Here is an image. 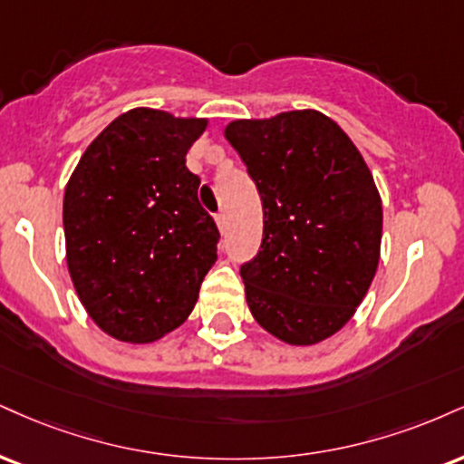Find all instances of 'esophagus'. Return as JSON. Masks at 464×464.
Listing matches in <instances>:
<instances>
[{
    "instance_id": "34e87169",
    "label": "esophagus",
    "mask_w": 464,
    "mask_h": 464,
    "mask_svg": "<svg viewBox=\"0 0 464 464\" xmlns=\"http://www.w3.org/2000/svg\"><path fill=\"white\" fill-rule=\"evenodd\" d=\"M216 225H218V228H220V233H227V228H228L227 216L225 214H216Z\"/></svg>"
}]
</instances>
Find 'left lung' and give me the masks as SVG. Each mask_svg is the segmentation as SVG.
<instances>
[{"label": "left lung", "mask_w": 464, "mask_h": 464, "mask_svg": "<svg viewBox=\"0 0 464 464\" xmlns=\"http://www.w3.org/2000/svg\"><path fill=\"white\" fill-rule=\"evenodd\" d=\"M264 205V239L239 267L259 326L289 345L342 331L376 275L382 200L348 133L317 110L228 122Z\"/></svg>", "instance_id": "obj_1"}]
</instances>
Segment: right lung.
Returning a JSON list of instances; mask_svg holds the SVG:
<instances>
[{"label":"right lung","mask_w":464,"mask_h":464,"mask_svg":"<svg viewBox=\"0 0 464 464\" xmlns=\"http://www.w3.org/2000/svg\"><path fill=\"white\" fill-rule=\"evenodd\" d=\"M208 119L133 108L83 150L64 189L66 266L92 322L150 343L188 320L216 264L218 227L186 155Z\"/></svg>","instance_id":"add662e5"}]
</instances>
